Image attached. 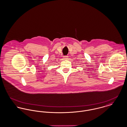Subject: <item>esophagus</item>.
Here are the masks:
<instances>
[{"instance_id":"obj_1","label":"esophagus","mask_w":127,"mask_h":127,"mask_svg":"<svg viewBox=\"0 0 127 127\" xmlns=\"http://www.w3.org/2000/svg\"><path fill=\"white\" fill-rule=\"evenodd\" d=\"M67 58H68V57L66 56H65L63 57V59H64V60H67Z\"/></svg>"}]
</instances>
